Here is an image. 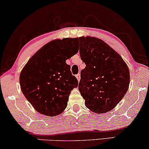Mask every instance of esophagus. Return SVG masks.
I'll return each instance as SVG.
<instances>
[{
    "instance_id": "obj_1",
    "label": "esophagus",
    "mask_w": 149,
    "mask_h": 149,
    "mask_svg": "<svg viewBox=\"0 0 149 149\" xmlns=\"http://www.w3.org/2000/svg\"><path fill=\"white\" fill-rule=\"evenodd\" d=\"M76 77H77V79L78 81L80 80V79H81V75H80L79 73V74H77L76 75Z\"/></svg>"
}]
</instances>
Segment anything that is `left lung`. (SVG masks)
Wrapping results in <instances>:
<instances>
[{"label":"left lung","instance_id":"left-lung-1","mask_svg":"<svg viewBox=\"0 0 149 149\" xmlns=\"http://www.w3.org/2000/svg\"><path fill=\"white\" fill-rule=\"evenodd\" d=\"M79 54L86 65L81 71L79 84L86 106L97 113L111 111L128 89L127 65L118 53L97 38L80 37Z\"/></svg>","mask_w":149,"mask_h":149}]
</instances>
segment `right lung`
Masks as SVG:
<instances>
[{
    "mask_svg": "<svg viewBox=\"0 0 149 149\" xmlns=\"http://www.w3.org/2000/svg\"><path fill=\"white\" fill-rule=\"evenodd\" d=\"M77 38L52 41L30 58L20 74L24 96L36 111L47 116L61 113L78 81L65 61L78 52Z\"/></svg>",
    "mask_w": 149,
    "mask_h": 149,
    "instance_id": "1",
    "label": "right lung"
}]
</instances>
